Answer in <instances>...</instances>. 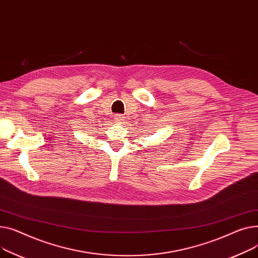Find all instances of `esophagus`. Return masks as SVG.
I'll return each instance as SVG.
<instances>
[{
  "label": "esophagus",
  "mask_w": 258,
  "mask_h": 258,
  "mask_svg": "<svg viewBox=\"0 0 258 258\" xmlns=\"http://www.w3.org/2000/svg\"><path fill=\"white\" fill-rule=\"evenodd\" d=\"M124 117L122 116V115H115L114 116V122L116 123V124H122L123 123V119Z\"/></svg>",
  "instance_id": "esophagus-1"
}]
</instances>
